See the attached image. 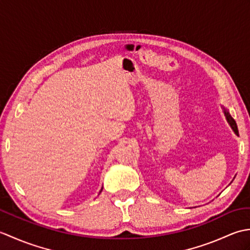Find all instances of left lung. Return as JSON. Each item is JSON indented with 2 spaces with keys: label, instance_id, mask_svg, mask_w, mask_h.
Segmentation results:
<instances>
[{
  "label": "left lung",
  "instance_id": "left-lung-1",
  "mask_svg": "<svg viewBox=\"0 0 250 250\" xmlns=\"http://www.w3.org/2000/svg\"><path fill=\"white\" fill-rule=\"evenodd\" d=\"M224 111H225V116H226V118H227V121L229 122V125H230V126L232 128V130L234 131V133L238 136V130H237V125H236L235 120L232 118L231 115L229 114V111H228L227 109L224 108Z\"/></svg>",
  "mask_w": 250,
  "mask_h": 250
}]
</instances>
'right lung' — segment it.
<instances>
[{
	"label": "right lung",
	"instance_id": "right-lung-1",
	"mask_svg": "<svg viewBox=\"0 0 250 250\" xmlns=\"http://www.w3.org/2000/svg\"><path fill=\"white\" fill-rule=\"evenodd\" d=\"M103 189V188H102ZM102 189H101V191H102ZM101 191H100V192H101Z\"/></svg>",
	"mask_w": 250,
	"mask_h": 250
}]
</instances>
